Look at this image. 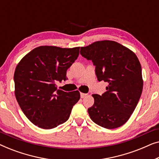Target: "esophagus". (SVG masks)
Returning a JSON list of instances; mask_svg holds the SVG:
<instances>
[{"label":"esophagus","mask_w":159,"mask_h":159,"mask_svg":"<svg viewBox=\"0 0 159 159\" xmlns=\"http://www.w3.org/2000/svg\"><path fill=\"white\" fill-rule=\"evenodd\" d=\"M87 95H88V94H86V93H80V96H81L82 98H83L85 97Z\"/></svg>","instance_id":"34e87169"}]
</instances>
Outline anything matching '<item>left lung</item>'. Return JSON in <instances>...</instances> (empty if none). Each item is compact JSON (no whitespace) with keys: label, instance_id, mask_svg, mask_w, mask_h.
Segmentation results:
<instances>
[{"label":"left lung","instance_id":"8db88e82","mask_svg":"<svg viewBox=\"0 0 159 159\" xmlns=\"http://www.w3.org/2000/svg\"><path fill=\"white\" fill-rule=\"evenodd\" d=\"M80 54L95 66L99 82H108L106 92L94 94V104L88 109L93 122L115 129L131 116L142 94V69L131 50L112 40L97 41L82 47Z\"/></svg>","mask_w":159,"mask_h":159}]
</instances>
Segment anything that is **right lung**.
I'll use <instances>...</instances> for the list:
<instances>
[{
	"mask_svg": "<svg viewBox=\"0 0 159 159\" xmlns=\"http://www.w3.org/2000/svg\"><path fill=\"white\" fill-rule=\"evenodd\" d=\"M80 47L40 46L24 56L14 76L15 96L21 109L34 125L53 129L68 120L80 98L78 90H57L56 82L66 80V71L79 56Z\"/></svg>",
	"mask_w": 159,
	"mask_h": 159,
	"instance_id": "add662e5",
	"label": "right lung"
}]
</instances>
